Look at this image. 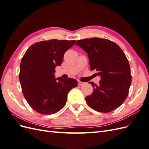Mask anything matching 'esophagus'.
Here are the masks:
<instances>
[{
  "label": "esophagus",
  "mask_w": 149,
  "mask_h": 149,
  "mask_svg": "<svg viewBox=\"0 0 149 149\" xmlns=\"http://www.w3.org/2000/svg\"><path fill=\"white\" fill-rule=\"evenodd\" d=\"M78 84L79 86H82V85H84V83L80 81H78Z\"/></svg>",
  "instance_id": "obj_1"
}]
</instances>
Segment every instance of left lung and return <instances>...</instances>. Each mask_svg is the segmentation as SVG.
<instances>
[{
	"label": "left lung",
	"instance_id": "obj_1",
	"mask_svg": "<svg viewBox=\"0 0 149 149\" xmlns=\"http://www.w3.org/2000/svg\"><path fill=\"white\" fill-rule=\"evenodd\" d=\"M89 58L90 69L101 76L98 84H91L93 92L86 97L89 106L98 112H109L119 107L127 97L132 77L129 61L116 43L105 38L78 40Z\"/></svg>",
	"mask_w": 149,
	"mask_h": 149
}]
</instances>
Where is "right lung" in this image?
I'll list each match as a JSON object with an SVG mask.
<instances>
[{
  "label": "right lung",
  "mask_w": 149,
  "mask_h": 149,
  "mask_svg": "<svg viewBox=\"0 0 149 149\" xmlns=\"http://www.w3.org/2000/svg\"><path fill=\"white\" fill-rule=\"evenodd\" d=\"M76 40H50L32 45L22 58L19 79L26 101L42 114H55L65 106L69 91L78 86L73 78H55L65 53Z\"/></svg>",
  "instance_id": "obj_1"
}]
</instances>
